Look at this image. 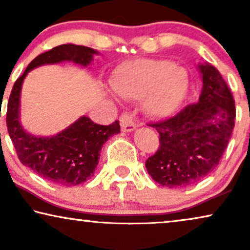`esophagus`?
I'll return each mask as SVG.
<instances>
[{
  "mask_svg": "<svg viewBox=\"0 0 250 250\" xmlns=\"http://www.w3.org/2000/svg\"><path fill=\"white\" fill-rule=\"evenodd\" d=\"M138 122H136V119L133 117V115L128 114V112H125L124 115H122L121 126L123 132H133L136 127H138Z\"/></svg>",
  "mask_w": 250,
  "mask_h": 250,
  "instance_id": "34e87169",
  "label": "esophagus"
}]
</instances>
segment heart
<instances>
[{
  "label": "heart",
  "instance_id": "heart-1",
  "mask_svg": "<svg viewBox=\"0 0 250 250\" xmlns=\"http://www.w3.org/2000/svg\"><path fill=\"white\" fill-rule=\"evenodd\" d=\"M189 84L188 71L168 60L125 61L110 78L112 90L119 97L142 100L143 110L155 118L173 115L186 99Z\"/></svg>",
  "mask_w": 250,
  "mask_h": 250
}]
</instances>
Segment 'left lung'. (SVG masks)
I'll return each mask as SVG.
<instances>
[{"label":"left lung","instance_id":"1","mask_svg":"<svg viewBox=\"0 0 250 250\" xmlns=\"http://www.w3.org/2000/svg\"><path fill=\"white\" fill-rule=\"evenodd\" d=\"M203 87L197 104L172 118L157 122L160 148L146 167L153 181L168 188H184L215 169L234 127L235 104L230 88L216 68L198 64Z\"/></svg>","mask_w":250,"mask_h":250}]
</instances>
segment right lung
<instances>
[{
  "mask_svg": "<svg viewBox=\"0 0 250 250\" xmlns=\"http://www.w3.org/2000/svg\"><path fill=\"white\" fill-rule=\"evenodd\" d=\"M97 50L75 44H62L37 56L16 81L8 102L6 126L22 165L44 180L62 187H74L94 175L104 142L121 132L119 122L104 126L82 116L67 128L51 136L28 133L20 123V94L27 74L43 64L69 61L82 67L90 66Z\"/></svg>",
  "mask_w": 250,
  "mask_h": 250,
  "instance_id": "1",
  "label": "right lung"
}]
</instances>
